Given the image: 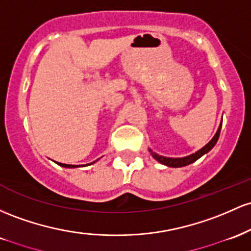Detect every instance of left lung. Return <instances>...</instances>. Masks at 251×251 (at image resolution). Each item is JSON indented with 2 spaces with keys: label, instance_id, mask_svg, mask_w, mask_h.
Returning <instances> with one entry per match:
<instances>
[{
  "label": "left lung",
  "instance_id": "8db88e82",
  "mask_svg": "<svg viewBox=\"0 0 251 251\" xmlns=\"http://www.w3.org/2000/svg\"><path fill=\"white\" fill-rule=\"evenodd\" d=\"M221 128H222V123H221V126H219V128H218V130H217L216 135L212 137V140H211L210 142L207 143V145H205L201 149H199L198 151H196V153L191 154V155H188V156H185V157H166V156L157 155V154L153 153V151H151V149H149V151H151L154 159H155L156 161H159L160 163H162V165L168 166V167H176H176H184V166H187V165H190V163L197 161L199 157L204 155V154H206L207 151H210L211 149L215 147L217 141H218V139H219Z\"/></svg>",
  "mask_w": 251,
  "mask_h": 251
}]
</instances>
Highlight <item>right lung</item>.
<instances>
[{
	"mask_svg": "<svg viewBox=\"0 0 251 251\" xmlns=\"http://www.w3.org/2000/svg\"><path fill=\"white\" fill-rule=\"evenodd\" d=\"M96 161H97V160H96ZM59 166H61V167H66V168H75V167H79V166H75V165H66V163H60V162H57ZM91 163H95V161L94 162H91ZM90 165V163H89Z\"/></svg>",
	"mask_w": 251,
	"mask_h": 251,
	"instance_id": "add662e5",
	"label": "right lung"
}]
</instances>
